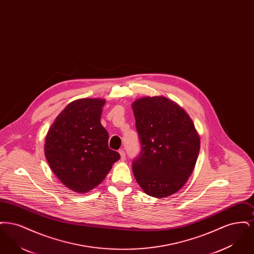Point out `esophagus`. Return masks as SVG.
Returning <instances> with one entry per match:
<instances>
[{
    "label": "esophagus",
    "instance_id": "obj_1",
    "mask_svg": "<svg viewBox=\"0 0 254 254\" xmlns=\"http://www.w3.org/2000/svg\"><path fill=\"white\" fill-rule=\"evenodd\" d=\"M119 153H120V155H121L122 161H125V160H126V153H125V150H124V149H120V150H119Z\"/></svg>",
    "mask_w": 254,
    "mask_h": 254
}]
</instances>
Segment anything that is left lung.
Wrapping results in <instances>:
<instances>
[{"label":"left lung","mask_w":254,"mask_h":254,"mask_svg":"<svg viewBox=\"0 0 254 254\" xmlns=\"http://www.w3.org/2000/svg\"><path fill=\"white\" fill-rule=\"evenodd\" d=\"M131 107L142 147L133 161L134 177L147 195L169 197L191 175L200 136L189 114L167 97H142Z\"/></svg>","instance_id":"obj_1"}]
</instances>
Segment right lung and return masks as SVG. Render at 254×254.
I'll use <instances>...</instances> for the list:
<instances>
[{
  "mask_svg": "<svg viewBox=\"0 0 254 254\" xmlns=\"http://www.w3.org/2000/svg\"><path fill=\"white\" fill-rule=\"evenodd\" d=\"M105 99L84 98L69 103L51 125L45 144L49 167L66 188L85 193L106 178L120 154L109 147L101 124Z\"/></svg>",
  "mask_w": 254,
  "mask_h": 254,
  "instance_id": "add662e5",
  "label": "right lung"
}]
</instances>
